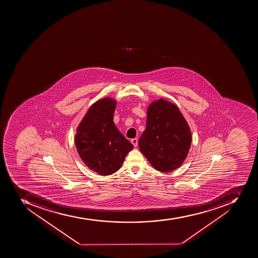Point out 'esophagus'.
<instances>
[{"label": "esophagus", "mask_w": 258, "mask_h": 258, "mask_svg": "<svg viewBox=\"0 0 258 258\" xmlns=\"http://www.w3.org/2000/svg\"><path fill=\"white\" fill-rule=\"evenodd\" d=\"M131 142H132V144L134 145V147H137V145H138V139H132V140H131Z\"/></svg>", "instance_id": "34e87169"}]
</instances>
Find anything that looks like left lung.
Returning <instances> with one entry per match:
<instances>
[{
  "mask_svg": "<svg viewBox=\"0 0 258 258\" xmlns=\"http://www.w3.org/2000/svg\"><path fill=\"white\" fill-rule=\"evenodd\" d=\"M191 141L189 125L176 105L162 98L149 105L139 147L153 168L168 173L181 166Z\"/></svg>",
  "mask_w": 258,
  "mask_h": 258,
  "instance_id": "8db88e82",
  "label": "left lung"
}]
</instances>
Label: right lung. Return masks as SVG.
I'll return each mask as SVG.
<instances>
[{
  "instance_id": "1",
  "label": "right lung",
  "mask_w": 258,
  "mask_h": 258,
  "mask_svg": "<svg viewBox=\"0 0 258 258\" xmlns=\"http://www.w3.org/2000/svg\"><path fill=\"white\" fill-rule=\"evenodd\" d=\"M116 103L115 100L105 98L93 104L75 136L76 148L81 160L102 176L117 172L133 148L114 125Z\"/></svg>"
}]
</instances>
